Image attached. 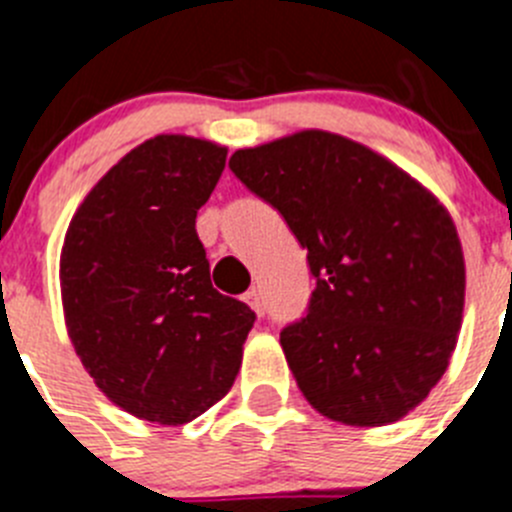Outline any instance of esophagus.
I'll return each instance as SVG.
<instances>
[{"label":"esophagus","instance_id":"esophagus-1","mask_svg":"<svg viewBox=\"0 0 512 512\" xmlns=\"http://www.w3.org/2000/svg\"><path fill=\"white\" fill-rule=\"evenodd\" d=\"M245 301L250 303V308H252V311L257 313V316H262V301H260V290H257V288H250V290H247V293H245Z\"/></svg>","mask_w":512,"mask_h":512}]
</instances>
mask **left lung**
<instances>
[{
	"label": "left lung",
	"mask_w": 512,
	"mask_h": 512,
	"mask_svg": "<svg viewBox=\"0 0 512 512\" xmlns=\"http://www.w3.org/2000/svg\"><path fill=\"white\" fill-rule=\"evenodd\" d=\"M229 168L308 250L306 319L280 331L303 398L347 426L408 416L462 329L467 273L446 206L393 160L326 130L237 150Z\"/></svg>",
	"instance_id": "left-lung-1"
}]
</instances>
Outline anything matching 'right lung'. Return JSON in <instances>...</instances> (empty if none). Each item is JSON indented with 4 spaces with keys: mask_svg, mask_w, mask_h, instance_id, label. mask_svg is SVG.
Segmentation results:
<instances>
[{
    "mask_svg": "<svg viewBox=\"0 0 512 512\" xmlns=\"http://www.w3.org/2000/svg\"><path fill=\"white\" fill-rule=\"evenodd\" d=\"M227 147L155 135L99 178L61 250L66 329L96 388L160 426L193 421L232 390L255 311L211 285L196 214Z\"/></svg>",
    "mask_w": 512,
    "mask_h": 512,
    "instance_id": "add662e5",
    "label": "right lung"
}]
</instances>
